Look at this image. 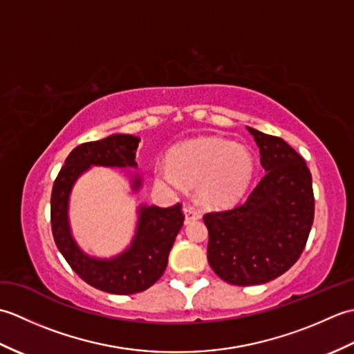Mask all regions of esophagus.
Wrapping results in <instances>:
<instances>
[{
  "label": "esophagus",
  "mask_w": 354,
  "mask_h": 354,
  "mask_svg": "<svg viewBox=\"0 0 354 354\" xmlns=\"http://www.w3.org/2000/svg\"><path fill=\"white\" fill-rule=\"evenodd\" d=\"M184 214H185V222L189 223L192 221H198L201 219V213L198 209H194L193 207H184Z\"/></svg>",
  "instance_id": "esophagus-1"
}]
</instances>
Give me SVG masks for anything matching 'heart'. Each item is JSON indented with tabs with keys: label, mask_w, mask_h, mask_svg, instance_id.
Here are the masks:
<instances>
[{
	"label": "heart",
	"mask_w": 354,
	"mask_h": 354,
	"mask_svg": "<svg viewBox=\"0 0 354 354\" xmlns=\"http://www.w3.org/2000/svg\"><path fill=\"white\" fill-rule=\"evenodd\" d=\"M156 181L178 190L181 181L196 187L207 207H227L243 196L254 176V158L242 145L223 138L185 142L170 153V165L155 169Z\"/></svg>",
	"instance_id": "b5f03b06"
}]
</instances>
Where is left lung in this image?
Returning a JSON list of instances; mask_svg holds the SVG:
<instances>
[{
    "instance_id": "8db88e82",
    "label": "left lung",
    "mask_w": 354,
    "mask_h": 354,
    "mask_svg": "<svg viewBox=\"0 0 354 354\" xmlns=\"http://www.w3.org/2000/svg\"><path fill=\"white\" fill-rule=\"evenodd\" d=\"M248 131L260 149L265 176L243 204L204 214L209 266L236 286L268 283L295 265L315 216L304 158L280 137Z\"/></svg>"
}]
</instances>
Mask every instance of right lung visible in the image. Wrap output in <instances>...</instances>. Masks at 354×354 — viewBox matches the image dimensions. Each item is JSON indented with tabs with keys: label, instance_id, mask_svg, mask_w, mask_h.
<instances>
[{
	"label": "right lung",
	"instance_id": "obj_1",
	"mask_svg": "<svg viewBox=\"0 0 354 354\" xmlns=\"http://www.w3.org/2000/svg\"><path fill=\"white\" fill-rule=\"evenodd\" d=\"M138 142L140 138L127 133L82 142L66 156L51 190V231L59 251L82 280L115 295L142 292L160 280L167 268L173 242L184 223L183 205L141 207L132 246L112 260H95L79 250L70 234L66 208L74 181L89 165L137 167L135 150ZM140 184V179H135L133 189H138Z\"/></svg>",
	"mask_w": 354,
	"mask_h": 354
}]
</instances>
